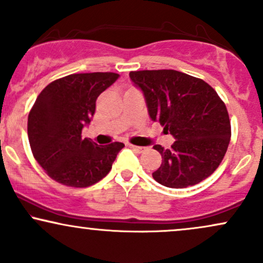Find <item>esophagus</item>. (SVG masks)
<instances>
[{"instance_id":"esophagus-1","label":"esophagus","mask_w":263,"mask_h":263,"mask_svg":"<svg viewBox=\"0 0 263 263\" xmlns=\"http://www.w3.org/2000/svg\"><path fill=\"white\" fill-rule=\"evenodd\" d=\"M128 147H129V148H132L134 151H136V152H140V153L143 152V151H146V148H144V147L135 146V144H128Z\"/></svg>"}]
</instances>
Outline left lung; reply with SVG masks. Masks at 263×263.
Returning a JSON list of instances; mask_svg holds the SVG:
<instances>
[{
  "mask_svg": "<svg viewBox=\"0 0 263 263\" xmlns=\"http://www.w3.org/2000/svg\"><path fill=\"white\" fill-rule=\"evenodd\" d=\"M148 114L176 138L170 149L153 148L162 164L152 176L168 188H186L211 176L224 158L231 125L224 101L209 84L177 70L131 71Z\"/></svg>",
  "mask_w": 263,
  "mask_h": 263,
  "instance_id": "obj_1",
  "label": "left lung"
}]
</instances>
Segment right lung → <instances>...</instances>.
Returning <instances> with one entry per match:
<instances>
[{
    "label": "right lung",
    "instance_id": "obj_1",
    "mask_svg": "<svg viewBox=\"0 0 263 263\" xmlns=\"http://www.w3.org/2000/svg\"><path fill=\"white\" fill-rule=\"evenodd\" d=\"M119 78L116 73L70 74L48 84L28 115L33 157L52 179L63 185L86 188L112 168L125 144L99 146L81 131L95 114L96 99Z\"/></svg>",
    "mask_w": 263,
    "mask_h": 263
}]
</instances>
